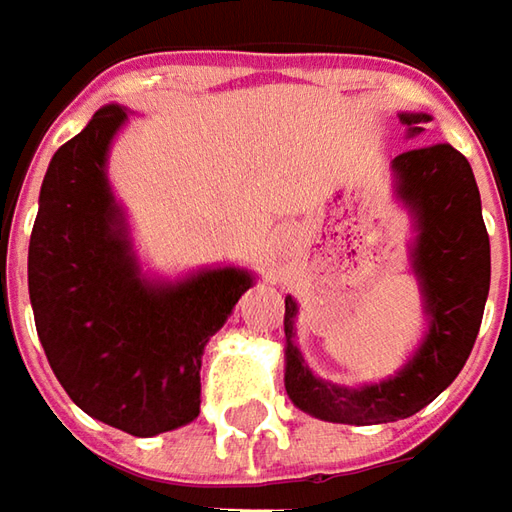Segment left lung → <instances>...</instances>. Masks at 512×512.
<instances>
[{"mask_svg":"<svg viewBox=\"0 0 512 512\" xmlns=\"http://www.w3.org/2000/svg\"><path fill=\"white\" fill-rule=\"evenodd\" d=\"M407 139H419L427 113H399ZM393 199L407 210L410 270L419 282L424 336L413 356L382 382H327L307 367L296 344L299 302L285 296V390L307 416L336 424L407 419L462 373L482 327L490 290V239L470 162L450 145H416L393 162Z\"/></svg>","mask_w":512,"mask_h":512,"instance_id":"left-lung-1","label":"left lung"}]
</instances>
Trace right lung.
<instances>
[{"mask_svg": "<svg viewBox=\"0 0 512 512\" xmlns=\"http://www.w3.org/2000/svg\"><path fill=\"white\" fill-rule=\"evenodd\" d=\"M128 108L105 105L53 153L28 247L36 333L76 407L130 436L199 416L205 344L256 282L247 267L142 270L108 156Z\"/></svg>", "mask_w": 512, "mask_h": 512, "instance_id": "1", "label": "right lung"}]
</instances>
